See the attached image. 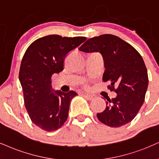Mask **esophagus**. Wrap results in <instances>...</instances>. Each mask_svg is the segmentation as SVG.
Here are the masks:
<instances>
[{
  "instance_id": "1",
  "label": "esophagus",
  "mask_w": 159,
  "mask_h": 159,
  "mask_svg": "<svg viewBox=\"0 0 159 159\" xmlns=\"http://www.w3.org/2000/svg\"><path fill=\"white\" fill-rule=\"evenodd\" d=\"M84 97L86 98V99L89 100H93L94 97L92 95H90V94H84Z\"/></svg>"
}]
</instances>
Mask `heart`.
<instances>
[{
    "label": "heart",
    "mask_w": 159,
    "mask_h": 159,
    "mask_svg": "<svg viewBox=\"0 0 159 159\" xmlns=\"http://www.w3.org/2000/svg\"><path fill=\"white\" fill-rule=\"evenodd\" d=\"M82 84H83L84 87H85V88H86L88 86V83L86 81H84L83 83H82Z\"/></svg>",
    "instance_id": "1"
}]
</instances>
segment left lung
Returning <instances> with one entry per match:
<instances>
[{
	"label": "left lung",
	"instance_id": "1",
	"mask_svg": "<svg viewBox=\"0 0 159 159\" xmlns=\"http://www.w3.org/2000/svg\"><path fill=\"white\" fill-rule=\"evenodd\" d=\"M79 50L86 53L100 52L106 70L103 82L115 92V98H106V108L97 114L102 123L117 128L128 123L138 114L144 101L148 86V70L142 56L133 46L112 34L89 39Z\"/></svg>",
	"mask_w": 159,
	"mask_h": 159
}]
</instances>
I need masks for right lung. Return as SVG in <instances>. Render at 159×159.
<instances>
[{"instance_id": "1", "label": "right lung", "mask_w": 159, "mask_h": 159, "mask_svg": "<svg viewBox=\"0 0 159 159\" xmlns=\"http://www.w3.org/2000/svg\"><path fill=\"white\" fill-rule=\"evenodd\" d=\"M86 39L46 36L33 42L24 54L19 72L24 103L31 121L42 130L59 129L67 119L70 101L78 94L53 92L51 77L64 70L66 55Z\"/></svg>"}]
</instances>
